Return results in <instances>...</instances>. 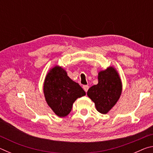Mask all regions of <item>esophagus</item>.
<instances>
[{"instance_id":"1","label":"esophagus","mask_w":153,"mask_h":153,"mask_svg":"<svg viewBox=\"0 0 153 153\" xmlns=\"http://www.w3.org/2000/svg\"><path fill=\"white\" fill-rule=\"evenodd\" d=\"M83 88H84V90H85V92H87L88 91V90L89 89V86H88V85H84V86H83Z\"/></svg>"}]
</instances>
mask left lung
<instances>
[{
  "label": "left lung",
  "mask_w": 153,
  "mask_h": 153,
  "mask_svg": "<svg viewBox=\"0 0 153 153\" xmlns=\"http://www.w3.org/2000/svg\"><path fill=\"white\" fill-rule=\"evenodd\" d=\"M98 79V84L90 87L87 95L95 103L98 112L106 114L120 98L122 85L117 72L111 67L99 72Z\"/></svg>",
  "instance_id": "left-lung-1"
}]
</instances>
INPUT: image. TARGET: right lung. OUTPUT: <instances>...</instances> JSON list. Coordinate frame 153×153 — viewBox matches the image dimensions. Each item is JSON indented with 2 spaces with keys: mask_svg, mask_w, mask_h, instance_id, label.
Masks as SVG:
<instances>
[{
  "mask_svg": "<svg viewBox=\"0 0 153 153\" xmlns=\"http://www.w3.org/2000/svg\"><path fill=\"white\" fill-rule=\"evenodd\" d=\"M44 93L48 105L59 117H65L71 112L77 98L86 94L82 88L67 76L66 71L56 66L46 77Z\"/></svg>",
  "mask_w": 153,
  "mask_h": 153,
  "instance_id": "obj_1",
  "label": "right lung"
}]
</instances>
